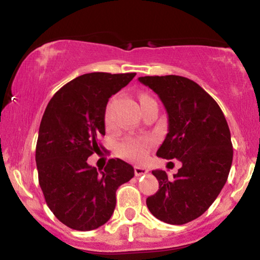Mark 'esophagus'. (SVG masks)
Listing matches in <instances>:
<instances>
[{"label":"esophagus","mask_w":260,"mask_h":260,"mask_svg":"<svg viewBox=\"0 0 260 260\" xmlns=\"http://www.w3.org/2000/svg\"><path fill=\"white\" fill-rule=\"evenodd\" d=\"M134 173H136V176H141L149 173V169L144 168V167H134Z\"/></svg>","instance_id":"esophagus-1"}]
</instances>
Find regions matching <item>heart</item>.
<instances>
[{
    "label": "heart",
    "instance_id": "1",
    "mask_svg": "<svg viewBox=\"0 0 260 260\" xmlns=\"http://www.w3.org/2000/svg\"><path fill=\"white\" fill-rule=\"evenodd\" d=\"M149 96L146 94H141L140 96V103L143 101L149 100ZM104 123L108 129L113 127V116H111L110 108L108 107L104 113ZM151 145V140L147 138H128V139L123 140L117 147V152L121 157L127 159L132 160H143L146 157L147 149Z\"/></svg>",
    "mask_w": 260,
    "mask_h": 260
}]
</instances>
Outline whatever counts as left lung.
<instances>
[{
	"instance_id": "obj_1",
	"label": "left lung",
	"mask_w": 260,
	"mask_h": 260,
	"mask_svg": "<svg viewBox=\"0 0 260 260\" xmlns=\"http://www.w3.org/2000/svg\"><path fill=\"white\" fill-rule=\"evenodd\" d=\"M158 94L168 113V134L157 151L182 163L174 179L153 170L159 189L146 199L150 212L169 224L198 218L225 185L233 162L231 131L216 101L190 79L180 75L140 77Z\"/></svg>"
}]
</instances>
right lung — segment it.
<instances>
[{"label":"right lung","mask_w":260,"mask_h":260,"mask_svg":"<svg viewBox=\"0 0 260 260\" xmlns=\"http://www.w3.org/2000/svg\"><path fill=\"white\" fill-rule=\"evenodd\" d=\"M136 73H87L73 79L51 98L39 126L36 163L49 209L75 231H93L109 221L116 190L134 176L122 159L111 158L103 172L87 164L106 136L104 113L109 98Z\"/></svg>","instance_id":"add662e5"}]
</instances>
